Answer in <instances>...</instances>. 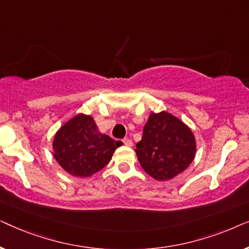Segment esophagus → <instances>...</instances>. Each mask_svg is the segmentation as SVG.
Masks as SVG:
<instances>
[{
	"label": "esophagus",
	"mask_w": 249,
	"mask_h": 249,
	"mask_svg": "<svg viewBox=\"0 0 249 249\" xmlns=\"http://www.w3.org/2000/svg\"><path fill=\"white\" fill-rule=\"evenodd\" d=\"M124 144L125 146H132V141L130 138H124Z\"/></svg>",
	"instance_id": "esophagus-1"
}]
</instances>
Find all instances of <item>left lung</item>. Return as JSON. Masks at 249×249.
Here are the masks:
<instances>
[{
    "mask_svg": "<svg viewBox=\"0 0 249 249\" xmlns=\"http://www.w3.org/2000/svg\"><path fill=\"white\" fill-rule=\"evenodd\" d=\"M135 151L147 175L156 180H169L193 162L196 142L182 121L168 112H161L149 115Z\"/></svg>",
    "mask_w": 249,
    "mask_h": 249,
    "instance_id": "8db88e82",
    "label": "left lung"
}]
</instances>
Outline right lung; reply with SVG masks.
<instances>
[{
    "instance_id": "add662e5",
    "label": "right lung",
    "mask_w": 249,
    "mask_h": 249,
    "mask_svg": "<svg viewBox=\"0 0 249 249\" xmlns=\"http://www.w3.org/2000/svg\"><path fill=\"white\" fill-rule=\"evenodd\" d=\"M120 145L121 142L101 134L90 115L78 114L55 134L54 158L70 175L89 177L111 161Z\"/></svg>"
}]
</instances>
